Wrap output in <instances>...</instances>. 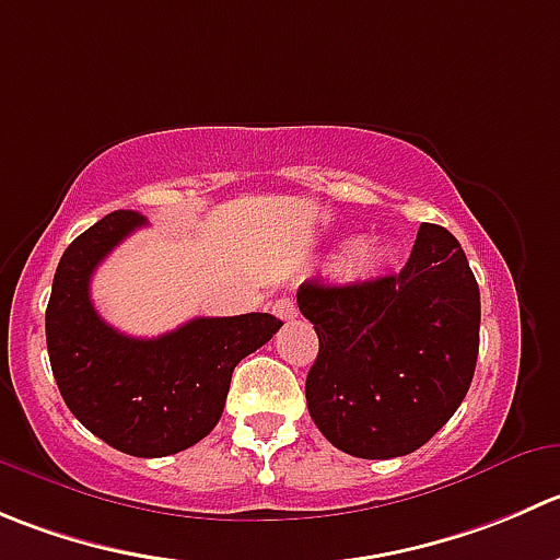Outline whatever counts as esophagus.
Segmentation results:
<instances>
[{
  "instance_id": "esophagus-1",
  "label": "esophagus",
  "mask_w": 560,
  "mask_h": 560,
  "mask_svg": "<svg viewBox=\"0 0 560 560\" xmlns=\"http://www.w3.org/2000/svg\"><path fill=\"white\" fill-rule=\"evenodd\" d=\"M273 314L279 319H292V317H298V308L290 298H279V301L273 303Z\"/></svg>"
}]
</instances>
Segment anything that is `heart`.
<instances>
[{
    "label": "heart",
    "mask_w": 560,
    "mask_h": 560,
    "mask_svg": "<svg viewBox=\"0 0 560 560\" xmlns=\"http://www.w3.org/2000/svg\"><path fill=\"white\" fill-rule=\"evenodd\" d=\"M388 262V246L380 241H355L341 254V276L347 279H369L377 276Z\"/></svg>",
    "instance_id": "1"
}]
</instances>
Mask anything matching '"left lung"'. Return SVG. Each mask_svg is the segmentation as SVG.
Segmentation results:
<instances>
[{
  "label": "left lung",
  "instance_id": "left-lung-1",
  "mask_svg": "<svg viewBox=\"0 0 560 560\" xmlns=\"http://www.w3.org/2000/svg\"><path fill=\"white\" fill-rule=\"evenodd\" d=\"M319 352L306 377L317 430L361 459L405 457L463 405L479 355V284L448 230L421 224L405 268L372 281H303Z\"/></svg>",
  "mask_w": 560,
  "mask_h": 560
}]
</instances>
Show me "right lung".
<instances>
[{"label":"right lung","instance_id":"add662e5","mask_svg":"<svg viewBox=\"0 0 560 560\" xmlns=\"http://www.w3.org/2000/svg\"><path fill=\"white\" fill-rule=\"evenodd\" d=\"M144 221L114 210L81 232L57 265L46 345L65 405L130 457H166L213 432L237 363L281 328L273 314L197 317L159 339H133L101 319L90 281L101 259Z\"/></svg>","mask_w":560,"mask_h":560}]
</instances>
